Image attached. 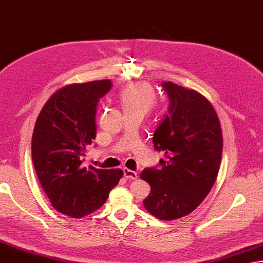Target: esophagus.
Instances as JSON below:
<instances>
[{
	"mask_svg": "<svg viewBox=\"0 0 263 263\" xmlns=\"http://www.w3.org/2000/svg\"><path fill=\"white\" fill-rule=\"evenodd\" d=\"M124 176L127 179H136L138 177L137 173H135V171H133L130 169H127V168H124Z\"/></svg>",
	"mask_w": 263,
	"mask_h": 263,
	"instance_id": "1",
	"label": "esophagus"
}]
</instances>
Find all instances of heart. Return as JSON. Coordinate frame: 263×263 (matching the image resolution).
<instances>
[{
	"label": "heart",
	"instance_id": "obj_1",
	"mask_svg": "<svg viewBox=\"0 0 263 263\" xmlns=\"http://www.w3.org/2000/svg\"><path fill=\"white\" fill-rule=\"evenodd\" d=\"M157 100L154 89L146 83L130 84L119 93L120 104L125 114L137 112L143 116L151 110Z\"/></svg>",
	"mask_w": 263,
	"mask_h": 263
}]
</instances>
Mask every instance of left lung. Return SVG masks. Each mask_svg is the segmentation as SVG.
Wrapping results in <instances>:
<instances>
[{"label": "left lung", "mask_w": 263, "mask_h": 263, "mask_svg": "<svg viewBox=\"0 0 263 263\" xmlns=\"http://www.w3.org/2000/svg\"><path fill=\"white\" fill-rule=\"evenodd\" d=\"M170 104L154 132L153 144L163 151L159 168H145L141 178L151 186L143 204L162 220L194 211L217 179L222 154V133L216 110L204 96L171 82L162 84Z\"/></svg>", "instance_id": "obj_1"}]
</instances>
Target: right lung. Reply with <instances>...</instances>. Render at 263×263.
Instances as JSON below:
<instances>
[{
  "label": "right lung",
  "mask_w": 263,
  "mask_h": 263,
  "mask_svg": "<svg viewBox=\"0 0 263 263\" xmlns=\"http://www.w3.org/2000/svg\"><path fill=\"white\" fill-rule=\"evenodd\" d=\"M111 80L71 84L53 94L37 118L31 158L40 183L53 208L72 218L98 210L119 183L120 169L84 164L86 148L96 137V108Z\"/></svg>",
  "instance_id": "1"
}]
</instances>
